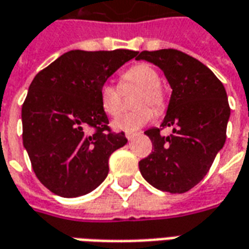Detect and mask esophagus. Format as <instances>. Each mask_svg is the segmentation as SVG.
Instances as JSON below:
<instances>
[{
	"mask_svg": "<svg viewBox=\"0 0 249 249\" xmlns=\"http://www.w3.org/2000/svg\"><path fill=\"white\" fill-rule=\"evenodd\" d=\"M137 135H139V133H135V132H126V133H125V136H126L128 140H132V139H133V137H136Z\"/></svg>",
	"mask_w": 249,
	"mask_h": 249,
	"instance_id": "34e87169",
	"label": "esophagus"
}]
</instances>
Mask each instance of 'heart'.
Returning a JSON list of instances; mask_svg holds the SVG:
<instances>
[{"mask_svg": "<svg viewBox=\"0 0 249 249\" xmlns=\"http://www.w3.org/2000/svg\"><path fill=\"white\" fill-rule=\"evenodd\" d=\"M130 88H140L135 98V107H142L132 112L124 113L113 121V126L119 130L133 132L154 120V110L145 105H151L156 112H163L166 107V94L160 85L158 71L149 64H135L125 70L120 78V85L114 86L105 82L100 86V102L102 110L107 116H117L123 107V93Z\"/></svg>", "mask_w": 249, "mask_h": 249, "instance_id": "b5f03b06", "label": "heart"}]
</instances>
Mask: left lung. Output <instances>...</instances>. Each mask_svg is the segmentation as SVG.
<instances>
[{
	"mask_svg": "<svg viewBox=\"0 0 249 249\" xmlns=\"http://www.w3.org/2000/svg\"><path fill=\"white\" fill-rule=\"evenodd\" d=\"M137 59L160 67L173 89L161 128L144 132L152 152L139 161L140 173L159 190L186 193L202 180L224 147L231 116L227 91L210 69L185 52L142 51ZM167 126L173 133L161 137Z\"/></svg>",
	"mask_w": 249,
	"mask_h": 249,
	"instance_id": "left-lung-1",
	"label": "left lung"
}]
</instances>
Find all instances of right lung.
I'll return each instance as SVG.
<instances>
[{
    "instance_id": "obj_1",
    "label": "right lung",
    "mask_w": 249,
    "mask_h": 249,
    "mask_svg": "<svg viewBox=\"0 0 249 249\" xmlns=\"http://www.w3.org/2000/svg\"><path fill=\"white\" fill-rule=\"evenodd\" d=\"M137 51L72 50L43 69L22 104V142L36 177L53 194L85 196L109 173V158L126 144L112 132L100 86Z\"/></svg>"
}]
</instances>
